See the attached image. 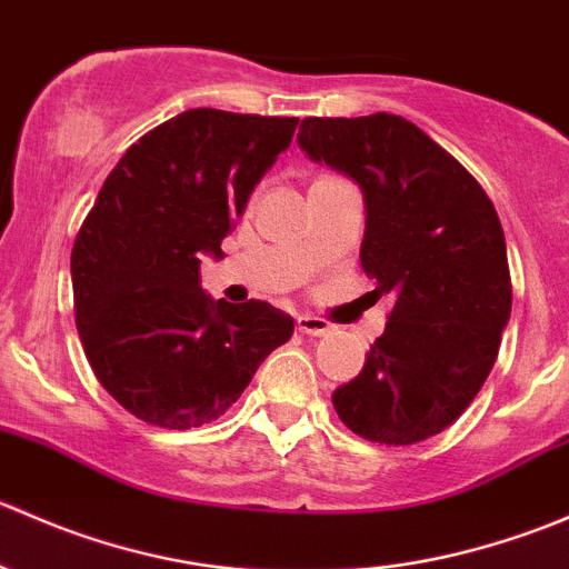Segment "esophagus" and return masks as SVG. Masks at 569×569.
<instances>
[{"mask_svg": "<svg viewBox=\"0 0 569 569\" xmlns=\"http://www.w3.org/2000/svg\"><path fill=\"white\" fill-rule=\"evenodd\" d=\"M297 330L306 332V336H327L330 332V325L325 319L311 317V313H300L297 317Z\"/></svg>", "mask_w": 569, "mask_h": 569, "instance_id": "esophagus-1", "label": "esophagus"}]
</instances>
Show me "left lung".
Wrapping results in <instances>:
<instances>
[{"label": "left lung", "mask_w": 569, "mask_h": 569, "mask_svg": "<svg viewBox=\"0 0 569 569\" xmlns=\"http://www.w3.org/2000/svg\"><path fill=\"white\" fill-rule=\"evenodd\" d=\"M297 142L360 187V263L393 297L386 332L363 371L332 391V407L375 443L432 438L485 386L512 311L496 209L449 151L399 114L306 118Z\"/></svg>", "instance_id": "8db88e82"}]
</instances>
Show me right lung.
Returning a JSON list of instances; mask_svg holds the SVG:
<instances>
[{
	"instance_id": "right-lung-1",
	"label": "right lung",
	"mask_w": 569,
	"mask_h": 569,
	"mask_svg": "<svg viewBox=\"0 0 569 569\" xmlns=\"http://www.w3.org/2000/svg\"><path fill=\"white\" fill-rule=\"evenodd\" d=\"M300 118L187 109L120 157L71 252L77 330L101 386L142 421L220 418L295 332L269 302L233 306L200 286V258L244 214Z\"/></svg>"
}]
</instances>
